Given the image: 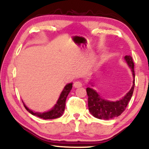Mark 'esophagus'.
I'll return each mask as SVG.
<instances>
[{"label":"esophagus","mask_w":149,"mask_h":149,"mask_svg":"<svg viewBox=\"0 0 149 149\" xmlns=\"http://www.w3.org/2000/svg\"><path fill=\"white\" fill-rule=\"evenodd\" d=\"M82 85L83 84L81 81H76V82H74V87L75 88H78V87H82Z\"/></svg>","instance_id":"obj_1"}]
</instances>
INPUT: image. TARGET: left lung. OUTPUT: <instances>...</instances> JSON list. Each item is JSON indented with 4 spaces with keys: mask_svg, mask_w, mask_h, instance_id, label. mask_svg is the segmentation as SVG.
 I'll return each mask as SVG.
<instances>
[{
    "mask_svg": "<svg viewBox=\"0 0 149 149\" xmlns=\"http://www.w3.org/2000/svg\"><path fill=\"white\" fill-rule=\"evenodd\" d=\"M125 60L131 68L134 77L133 85L129 92L120 100L111 102L102 99L94 89L87 87V94L88 95V108L90 113L93 117L100 119H111L121 115L125 111L134 92L135 85V73L134 64L132 56H125Z\"/></svg>",
    "mask_w": 149,
    "mask_h": 149,
    "instance_id": "left-lung-1",
    "label": "left lung"
}]
</instances>
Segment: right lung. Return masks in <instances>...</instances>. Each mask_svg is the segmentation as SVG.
<instances>
[{"label": "right lung", "mask_w": 149, "mask_h": 149, "mask_svg": "<svg viewBox=\"0 0 149 149\" xmlns=\"http://www.w3.org/2000/svg\"><path fill=\"white\" fill-rule=\"evenodd\" d=\"M72 87V83H68L66 86L64 87V89L61 93L59 97L58 102L56 104V105L54 106V107L51 110L49 111L46 112V113H35V112L32 111L31 110H30L24 104V107L27 111L29 112L30 114H32V115L36 116L41 119H56L61 117L63 113H64V109H65V105H66V97L68 96V93H70L71 89Z\"/></svg>", "instance_id": "obj_1"}]
</instances>
